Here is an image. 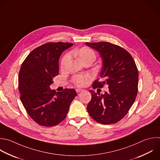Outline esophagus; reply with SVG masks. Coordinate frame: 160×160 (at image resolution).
<instances>
[{"mask_svg": "<svg viewBox=\"0 0 160 160\" xmlns=\"http://www.w3.org/2000/svg\"><path fill=\"white\" fill-rule=\"evenodd\" d=\"M82 91V89H76V91L77 92H81V91Z\"/></svg>", "mask_w": 160, "mask_h": 160, "instance_id": "esophagus-1", "label": "esophagus"}]
</instances>
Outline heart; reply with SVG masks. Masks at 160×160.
<instances>
[{"label": "heart", "instance_id": "1", "mask_svg": "<svg viewBox=\"0 0 160 160\" xmlns=\"http://www.w3.org/2000/svg\"><path fill=\"white\" fill-rule=\"evenodd\" d=\"M76 54L80 58L82 61L84 62L87 60L92 59V60H95L96 59V54L92 51L89 48L87 47H84L79 49L78 51L76 52ZM70 57L69 54H65L61 61V66L63 68L69 59ZM91 79V76L88 74H76L72 77V82L76 85L77 86L79 87H82L84 86L87 84L88 81L89 79Z\"/></svg>", "mask_w": 160, "mask_h": 160}]
</instances>
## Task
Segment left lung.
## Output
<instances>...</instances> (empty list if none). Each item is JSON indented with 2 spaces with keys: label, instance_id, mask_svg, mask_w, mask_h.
<instances>
[{
  "label": "left lung",
  "instance_id": "8db88e82",
  "mask_svg": "<svg viewBox=\"0 0 160 160\" xmlns=\"http://www.w3.org/2000/svg\"><path fill=\"white\" fill-rule=\"evenodd\" d=\"M102 58V66L99 79L92 88L106 84L109 91L104 94L89 90L91 100L87 110L90 116L102 124L116 123L122 119L133 104L138 93V71L131 55L122 48L106 42H86Z\"/></svg>",
  "mask_w": 160,
  "mask_h": 160
}]
</instances>
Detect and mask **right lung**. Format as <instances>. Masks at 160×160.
Segmentation results:
<instances>
[{"mask_svg":"<svg viewBox=\"0 0 160 160\" xmlns=\"http://www.w3.org/2000/svg\"><path fill=\"white\" fill-rule=\"evenodd\" d=\"M69 42H48L34 49L22 62L19 73L21 101L29 116L43 126H54L66 117L77 93L74 89L56 92L50 89L59 74V59Z\"/></svg>","mask_w":160,"mask_h":160,"instance_id":"1","label":"right lung"}]
</instances>
